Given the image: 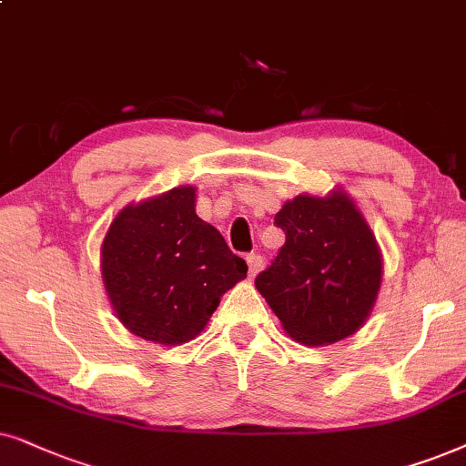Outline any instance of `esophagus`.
<instances>
[{
	"instance_id": "1",
	"label": "esophagus",
	"mask_w": 466,
	"mask_h": 466,
	"mask_svg": "<svg viewBox=\"0 0 466 466\" xmlns=\"http://www.w3.org/2000/svg\"><path fill=\"white\" fill-rule=\"evenodd\" d=\"M262 264H264V259H262V256H258V253H249V256H247V266H249L251 279L256 277L259 270H262Z\"/></svg>"
}]
</instances>
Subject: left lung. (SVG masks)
Segmentation results:
<instances>
[{"instance_id":"obj_1","label":"left lung","mask_w":466,"mask_h":466,"mask_svg":"<svg viewBox=\"0 0 466 466\" xmlns=\"http://www.w3.org/2000/svg\"><path fill=\"white\" fill-rule=\"evenodd\" d=\"M285 245L256 288L302 345L351 337L373 311L381 288V251L345 191L296 196L275 215Z\"/></svg>"}]
</instances>
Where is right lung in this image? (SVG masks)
I'll list each match as a JSON object with an SVG mask.
<instances>
[{
	"label": "right lung",
	"mask_w": 466,
	"mask_h": 466,
	"mask_svg": "<svg viewBox=\"0 0 466 466\" xmlns=\"http://www.w3.org/2000/svg\"><path fill=\"white\" fill-rule=\"evenodd\" d=\"M99 253L116 318L136 337L159 345L196 339L221 296L247 277L245 259L196 215L189 185L127 204Z\"/></svg>",
	"instance_id": "1"
}]
</instances>
